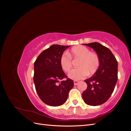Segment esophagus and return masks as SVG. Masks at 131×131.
<instances>
[{
    "label": "esophagus",
    "mask_w": 131,
    "mask_h": 131,
    "mask_svg": "<svg viewBox=\"0 0 131 131\" xmlns=\"http://www.w3.org/2000/svg\"><path fill=\"white\" fill-rule=\"evenodd\" d=\"M79 81H78V80H74V85H77L78 84H79Z\"/></svg>",
    "instance_id": "1"
}]
</instances>
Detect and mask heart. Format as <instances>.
Listing matches in <instances>:
<instances>
[{
	"label": "heart",
	"mask_w": 131,
	"mask_h": 131,
	"mask_svg": "<svg viewBox=\"0 0 131 131\" xmlns=\"http://www.w3.org/2000/svg\"><path fill=\"white\" fill-rule=\"evenodd\" d=\"M79 59L78 68L73 69L68 76L75 80L84 79L88 74L92 75L96 72L100 67V61L98 54L90 52V50L84 46L78 45L71 49L68 53H63L59 60L62 69L68 73L72 67V58Z\"/></svg>",
	"instance_id": "b5f03b06"
}]
</instances>
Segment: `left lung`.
Here are the masks:
<instances>
[{
    "label": "left lung",
    "mask_w": 131,
    "mask_h": 131,
    "mask_svg": "<svg viewBox=\"0 0 131 131\" xmlns=\"http://www.w3.org/2000/svg\"><path fill=\"white\" fill-rule=\"evenodd\" d=\"M84 45L96 51L100 64L93 76L84 80L88 88L82 93V98L88 105H100L109 100L114 90L117 81V61L112 51L100 43Z\"/></svg>",
    "instance_id": "1"
}]
</instances>
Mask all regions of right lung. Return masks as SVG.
<instances>
[{
  "instance_id": "obj_1",
  "label": "right lung",
  "mask_w": 131,
  "mask_h": 131,
  "mask_svg": "<svg viewBox=\"0 0 131 131\" xmlns=\"http://www.w3.org/2000/svg\"><path fill=\"white\" fill-rule=\"evenodd\" d=\"M69 46L54 44L43 51L34 64L33 80L35 90L46 104L57 106L64 103L74 81L68 78L62 69L59 60Z\"/></svg>"
}]
</instances>
